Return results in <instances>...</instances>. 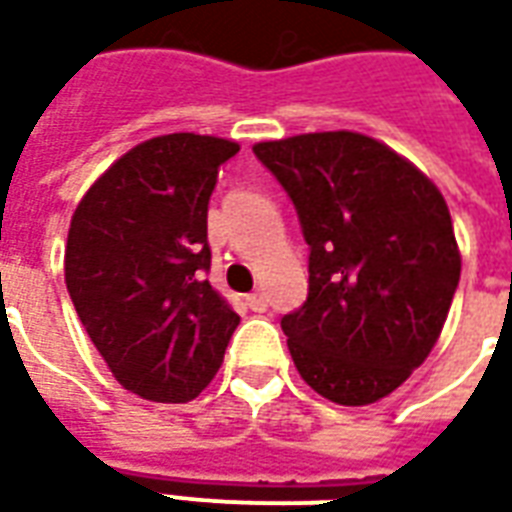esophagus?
<instances>
[{
	"mask_svg": "<svg viewBox=\"0 0 512 512\" xmlns=\"http://www.w3.org/2000/svg\"><path fill=\"white\" fill-rule=\"evenodd\" d=\"M246 304H249V310L266 312V307H268L266 293H260V290H255V293H249V296H246Z\"/></svg>",
	"mask_w": 512,
	"mask_h": 512,
	"instance_id": "obj_1",
	"label": "esophagus"
}]
</instances>
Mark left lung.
<instances>
[{"label": "left lung", "instance_id": "obj_1", "mask_svg": "<svg viewBox=\"0 0 512 512\" xmlns=\"http://www.w3.org/2000/svg\"><path fill=\"white\" fill-rule=\"evenodd\" d=\"M310 244V293L282 318L293 365L340 406L395 392L436 345L461 279L450 208L411 161L356 131L257 142Z\"/></svg>", "mask_w": 512, "mask_h": 512}]
</instances>
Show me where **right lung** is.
Segmentation results:
<instances>
[{"label": "right lung", "instance_id": "obj_1", "mask_svg": "<svg viewBox=\"0 0 512 512\" xmlns=\"http://www.w3.org/2000/svg\"><path fill=\"white\" fill-rule=\"evenodd\" d=\"M238 150L219 136H153L117 158L73 211V307L112 376L145 400H194L241 321L205 279L208 200Z\"/></svg>", "mask_w": 512, "mask_h": 512}]
</instances>
